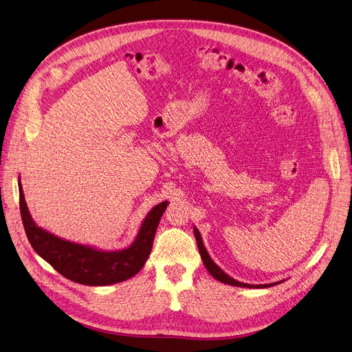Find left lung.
<instances>
[{
	"label": "left lung",
	"mask_w": 352,
	"mask_h": 352,
	"mask_svg": "<svg viewBox=\"0 0 352 352\" xmlns=\"http://www.w3.org/2000/svg\"><path fill=\"white\" fill-rule=\"evenodd\" d=\"M194 235H195V239H197V245H198L201 259H202L206 270L210 273V276H212L214 278L219 280L221 283H225V285H229V286H236V287H248V289H266V287H272V286H276V285H280L282 282H285V280H280V282L269 283V285H248V283L239 282V280H235L233 277H230L229 274H226L212 259H210V256H209L206 248L204 246L202 236H201L199 230L197 229V226H194Z\"/></svg>",
	"instance_id": "8db88e82"
}]
</instances>
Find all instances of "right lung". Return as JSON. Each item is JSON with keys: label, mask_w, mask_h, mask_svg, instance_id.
Here are the masks:
<instances>
[{"label": "right lung", "mask_w": 352, "mask_h": 352, "mask_svg": "<svg viewBox=\"0 0 352 352\" xmlns=\"http://www.w3.org/2000/svg\"><path fill=\"white\" fill-rule=\"evenodd\" d=\"M18 188L23 229L34 250L63 277L85 286L120 283L142 270L151 253L160 219L168 205V201H162L150 210L129 248L122 250H100L89 245L62 239L38 226L30 214L19 178Z\"/></svg>", "instance_id": "obj_1"}]
</instances>
